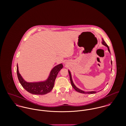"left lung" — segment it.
Here are the masks:
<instances>
[{
	"instance_id": "left-lung-1",
	"label": "left lung",
	"mask_w": 126,
	"mask_h": 126,
	"mask_svg": "<svg viewBox=\"0 0 126 126\" xmlns=\"http://www.w3.org/2000/svg\"><path fill=\"white\" fill-rule=\"evenodd\" d=\"M102 41H103L102 42V44L104 46H105L107 47V48H108V50L109 52L110 53V49H109V48L108 46H107V45L106 44V43L105 42V41L104 40V39H102ZM111 63L112 66V60L111 61ZM111 71H112V69H111ZM68 73H69V75L70 80V82H71V85H72V86L73 87V88H74V89H75L77 92H79V93H82V94H95V93H96V92H95V91L84 92V91H82V90H80V89H79L78 88H77V87H76V86L75 85V84H74V83H73V80H72V77H71V73H70V71L68 70Z\"/></svg>"
}]
</instances>
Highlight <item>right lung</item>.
<instances>
[{
    "label": "right lung",
    "instance_id": "right-lung-1",
    "mask_svg": "<svg viewBox=\"0 0 126 126\" xmlns=\"http://www.w3.org/2000/svg\"><path fill=\"white\" fill-rule=\"evenodd\" d=\"M63 66L62 63L55 66L51 70L48 77L44 81L30 82L25 81L19 74L17 64V76L21 86L27 92L33 94L44 95L50 92L53 89L55 79L58 72L63 68Z\"/></svg>",
    "mask_w": 126,
    "mask_h": 126
}]
</instances>
